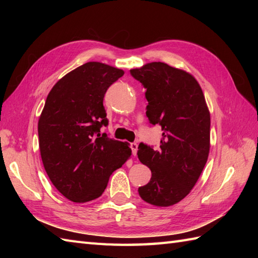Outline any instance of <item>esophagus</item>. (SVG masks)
<instances>
[{"instance_id":"esophagus-1","label":"esophagus","mask_w":258,"mask_h":258,"mask_svg":"<svg viewBox=\"0 0 258 258\" xmlns=\"http://www.w3.org/2000/svg\"><path fill=\"white\" fill-rule=\"evenodd\" d=\"M130 147H131V150H132V153H133V155L135 156L136 154H138V147H139V144L138 143H131V145H130Z\"/></svg>"}]
</instances>
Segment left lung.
I'll list each match as a JSON object with an SVG mask.
<instances>
[{"instance_id": "1", "label": "left lung", "mask_w": 258, "mask_h": 258, "mask_svg": "<svg viewBox=\"0 0 258 258\" xmlns=\"http://www.w3.org/2000/svg\"><path fill=\"white\" fill-rule=\"evenodd\" d=\"M146 92V116L161 125L160 149L141 143L139 160L150 167V182L139 187L142 200L167 207L189 194L210 153L211 115L193 75L162 62L131 70Z\"/></svg>"}]
</instances>
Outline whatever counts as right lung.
Returning <instances> with one entry per match:
<instances>
[{"label":"right lung","mask_w":258,"mask_h":258,"mask_svg":"<svg viewBox=\"0 0 258 258\" xmlns=\"http://www.w3.org/2000/svg\"><path fill=\"white\" fill-rule=\"evenodd\" d=\"M123 70L89 62L71 71L52 87L38 119L43 165L68 200L86 203L100 197L109 176L128 160L127 143L109 139L104 95Z\"/></svg>","instance_id":"obj_1"}]
</instances>
